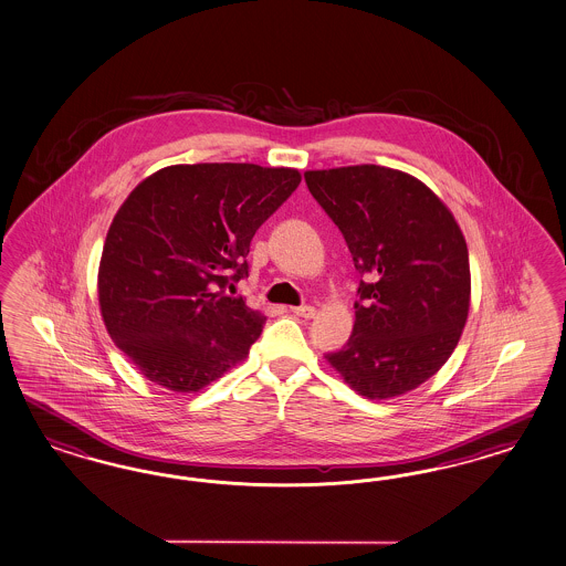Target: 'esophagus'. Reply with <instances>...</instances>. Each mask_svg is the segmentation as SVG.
<instances>
[{"instance_id": "obj_1", "label": "esophagus", "mask_w": 566, "mask_h": 566, "mask_svg": "<svg viewBox=\"0 0 566 566\" xmlns=\"http://www.w3.org/2000/svg\"><path fill=\"white\" fill-rule=\"evenodd\" d=\"M292 313L294 315H298V317H305V319H311L313 315H315V307H311V305H301V307H291Z\"/></svg>"}]
</instances>
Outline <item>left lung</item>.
Masks as SVG:
<instances>
[{
	"label": "left lung",
	"mask_w": 566,
	"mask_h": 566,
	"mask_svg": "<svg viewBox=\"0 0 566 566\" xmlns=\"http://www.w3.org/2000/svg\"><path fill=\"white\" fill-rule=\"evenodd\" d=\"M308 192L355 261V327L326 359L360 396L407 395L433 376L463 334L469 251L450 209L411 174L363 164L305 171Z\"/></svg>",
	"instance_id": "obj_1"
}]
</instances>
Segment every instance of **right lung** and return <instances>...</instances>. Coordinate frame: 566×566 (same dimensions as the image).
<instances>
[{"label": "right lung", "mask_w": 566, "mask_h": 566, "mask_svg": "<svg viewBox=\"0 0 566 566\" xmlns=\"http://www.w3.org/2000/svg\"><path fill=\"white\" fill-rule=\"evenodd\" d=\"M301 182L292 168L168 166L122 203L97 275L107 334L138 371L199 392L249 355L265 317L230 296L259 226Z\"/></svg>", "instance_id": "1"}]
</instances>
